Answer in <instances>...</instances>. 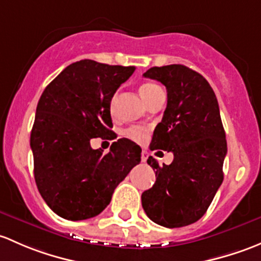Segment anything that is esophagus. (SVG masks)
<instances>
[{"label": "esophagus", "instance_id": "1", "mask_svg": "<svg viewBox=\"0 0 261 261\" xmlns=\"http://www.w3.org/2000/svg\"><path fill=\"white\" fill-rule=\"evenodd\" d=\"M147 158H148V152H147L146 149H143V150H142V153H141V160H142V162H146Z\"/></svg>", "mask_w": 261, "mask_h": 261}]
</instances>
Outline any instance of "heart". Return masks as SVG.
<instances>
[{"mask_svg":"<svg viewBox=\"0 0 261 261\" xmlns=\"http://www.w3.org/2000/svg\"><path fill=\"white\" fill-rule=\"evenodd\" d=\"M160 91H162V88L158 87L154 83H143V84L139 87V94H141L142 98L144 99V101H146L147 104H148ZM113 103H114V96H113L111 100L112 107ZM125 136L136 142H143L147 137V129L143 127H130L125 130Z\"/></svg>","mask_w":261,"mask_h":261,"instance_id":"obj_1","label":"heart"}]
</instances>
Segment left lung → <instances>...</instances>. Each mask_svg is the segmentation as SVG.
<instances>
[{"instance_id":"1","label":"left lung","mask_w":261,"mask_h":261,"mask_svg":"<svg viewBox=\"0 0 261 261\" xmlns=\"http://www.w3.org/2000/svg\"><path fill=\"white\" fill-rule=\"evenodd\" d=\"M143 76L167 89V107L150 149L172 152L173 161L160 166L153 157L147 160L155 182L142 193V206L161 226H187L205 215L224 179L227 144L219 103L207 80L185 65L154 66Z\"/></svg>"}]
</instances>
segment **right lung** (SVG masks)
I'll list each match as a JSON object with an SVG mask.
<instances>
[{
	"label": "right lung",
	"instance_id": "right-lung-1",
	"mask_svg": "<svg viewBox=\"0 0 261 261\" xmlns=\"http://www.w3.org/2000/svg\"><path fill=\"white\" fill-rule=\"evenodd\" d=\"M134 70L85 59L66 66L41 94L30 137L35 181L63 219L100 214L141 162V147L127 138L114 142L107 154L90 146L91 138L113 134L111 100Z\"/></svg>",
	"mask_w": 261,
	"mask_h": 261
}]
</instances>
